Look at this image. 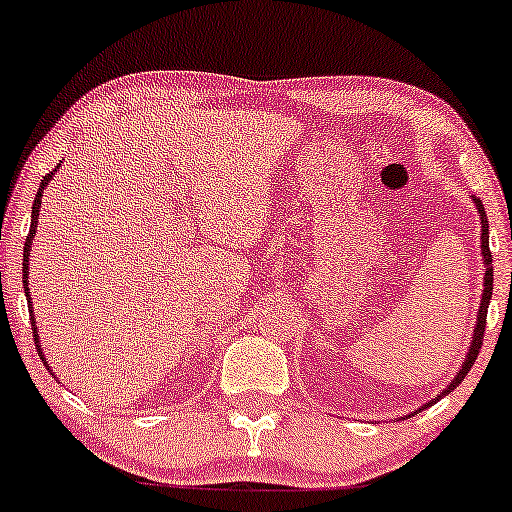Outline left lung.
<instances>
[{
	"instance_id": "obj_1",
	"label": "left lung",
	"mask_w": 512,
	"mask_h": 512,
	"mask_svg": "<svg viewBox=\"0 0 512 512\" xmlns=\"http://www.w3.org/2000/svg\"><path fill=\"white\" fill-rule=\"evenodd\" d=\"M475 207L480 211V218H482V256H484V294H482V303H480V313H477V324H475V334H473V345H470L468 355H466V362H463V367L459 369V374H456L454 381L449 383V388L444 390V393L437 395V400L444 397L447 393H451L463 378L468 376L470 367H473L475 360H477V353H480L482 348V341H484V327H487V308H489V301H491V289H494V258H491V251H489V221H487V214H484V204L480 197H475ZM435 400V402H437ZM435 402H428V404H435ZM426 404V407H428ZM421 411V409H418ZM416 414V411H414ZM411 414V416H414Z\"/></svg>"
}]
</instances>
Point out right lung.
I'll return each mask as SVG.
<instances>
[{"instance_id": "1", "label": "right lung", "mask_w": 512, "mask_h": 512, "mask_svg": "<svg viewBox=\"0 0 512 512\" xmlns=\"http://www.w3.org/2000/svg\"><path fill=\"white\" fill-rule=\"evenodd\" d=\"M53 171L44 176V181L39 183V192L35 195V204H32V223H30V232H28V240H25V247H23V289H25V296H28V308H30V289H28V254H30V242H32V235H35L37 230V216H39V207H42V190L46 188V183L51 181ZM32 310V308H30ZM32 336H35V345H37V353L42 357V362L46 364L44 355H42V348H39V338H37V329H35V320H32Z\"/></svg>"}]
</instances>
